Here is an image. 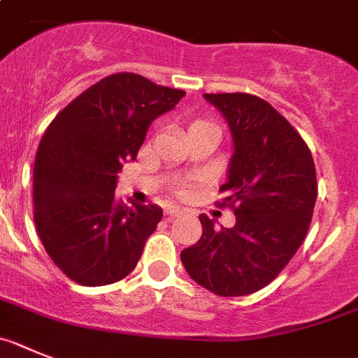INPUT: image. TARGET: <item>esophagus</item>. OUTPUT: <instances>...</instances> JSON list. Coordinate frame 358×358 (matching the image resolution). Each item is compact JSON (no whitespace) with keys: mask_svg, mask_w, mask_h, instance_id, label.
I'll return each instance as SVG.
<instances>
[{"mask_svg":"<svg viewBox=\"0 0 358 358\" xmlns=\"http://www.w3.org/2000/svg\"><path fill=\"white\" fill-rule=\"evenodd\" d=\"M182 214H183V209H180V207H176V205H171V207H167L166 209L167 217H176V216H182Z\"/></svg>","mask_w":358,"mask_h":358,"instance_id":"obj_1","label":"esophagus"}]
</instances>
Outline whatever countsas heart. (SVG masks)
<instances>
[{"label":"heart","mask_w":358,"mask_h":358,"mask_svg":"<svg viewBox=\"0 0 358 358\" xmlns=\"http://www.w3.org/2000/svg\"><path fill=\"white\" fill-rule=\"evenodd\" d=\"M200 127H213V124L205 122V120H192L191 126H189V131H192V129H200ZM176 189H178V192H185L189 189V183H178V187Z\"/></svg>","instance_id":"obj_1"}]
</instances>
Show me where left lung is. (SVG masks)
I'll return each instance as SVG.
<instances>
[{
    "label": "left lung",
    "instance_id": "left-lung-1",
    "mask_svg": "<svg viewBox=\"0 0 358 358\" xmlns=\"http://www.w3.org/2000/svg\"><path fill=\"white\" fill-rule=\"evenodd\" d=\"M231 127L234 155L220 191L236 225L214 229L201 214V238L182 263L200 287L222 297L248 295L278 278L306 238L317 200L315 164L306 142L278 110L250 93H205Z\"/></svg>",
    "mask_w": 358,
    "mask_h": 358
}]
</instances>
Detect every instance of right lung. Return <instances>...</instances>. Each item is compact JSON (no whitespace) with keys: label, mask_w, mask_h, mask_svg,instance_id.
Returning a JSON list of instances; mask_svg holds the SVG:
<instances>
[{"label":"right lung","mask_w":358,"mask_h":358,"mask_svg":"<svg viewBox=\"0 0 358 358\" xmlns=\"http://www.w3.org/2000/svg\"><path fill=\"white\" fill-rule=\"evenodd\" d=\"M185 92L129 71L83 92L46 127L34 164V222L46 254L83 287L124 279L162 220L157 205L115 200L117 173L149 126Z\"/></svg>","instance_id":"obj_1"}]
</instances>
